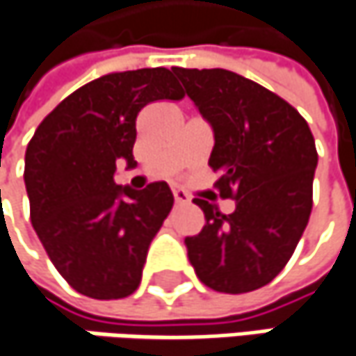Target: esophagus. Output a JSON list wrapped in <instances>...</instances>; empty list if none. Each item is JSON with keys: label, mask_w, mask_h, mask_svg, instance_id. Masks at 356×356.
I'll list each match as a JSON object with an SVG mask.
<instances>
[{"label": "esophagus", "mask_w": 356, "mask_h": 356, "mask_svg": "<svg viewBox=\"0 0 356 356\" xmlns=\"http://www.w3.org/2000/svg\"><path fill=\"white\" fill-rule=\"evenodd\" d=\"M172 194H174V200H176V204H184V202H188L191 198H188V194L184 191H180V188H174L172 191Z\"/></svg>", "instance_id": "esophagus-1"}]
</instances>
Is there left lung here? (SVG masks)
<instances>
[{
  "mask_svg": "<svg viewBox=\"0 0 356 356\" xmlns=\"http://www.w3.org/2000/svg\"><path fill=\"white\" fill-rule=\"evenodd\" d=\"M172 72L215 131L209 165L235 213L194 198L207 225L186 237L198 280L216 292L264 288L290 261L310 211L318 164L306 119L266 87L225 68Z\"/></svg>",
  "mask_w": 356,
  "mask_h": 356,
  "instance_id": "8db88e82",
  "label": "left lung"
}]
</instances>
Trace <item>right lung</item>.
I'll list each match as a JSON object with an SVG mask.
<instances>
[{"label":"right lung","mask_w":356,"mask_h":356,"mask_svg":"<svg viewBox=\"0 0 356 356\" xmlns=\"http://www.w3.org/2000/svg\"><path fill=\"white\" fill-rule=\"evenodd\" d=\"M182 97L162 66L111 72L70 92L28 143L24 182L34 231L79 293L117 300L138 290L174 196L165 182L143 191L115 184L117 160L136 164V119L147 103Z\"/></svg>","instance_id":"add662e5"}]
</instances>
